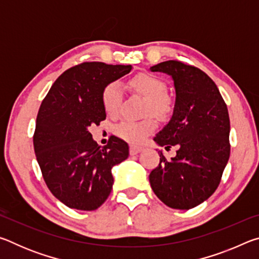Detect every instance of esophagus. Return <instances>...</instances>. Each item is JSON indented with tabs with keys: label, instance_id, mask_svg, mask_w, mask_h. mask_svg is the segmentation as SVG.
Here are the masks:
<instances>
[{
	"label": "esophagus",
	"instance_id": "1",
	"mask_svg": "<svg viewBox=\"0 0 259 259\" xmlns=\"http://www.w3.org/2000/svg\"><path fill=\"white\" fill-rule=\"evenodd\" d=\"M142 151H143V147H139V146H133V145H131L130 148H129L130 155H136V154H138V153H140Z\"/></svg>",
	"mask_w": 259,
	"mask_h": 259
}]
</instances>
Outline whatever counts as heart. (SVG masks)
<instances>
[{"label": "heart", "instance_id": "obj_1", "mask_svg": "<svg viewBox=\"0 0 259 259\" xmlns=\"http://www.w3.org/2000/svg\"><path fill=\"white\" fill-rule=\"evenodd\" d=\"M129 87L135 93L147 99L145 114H153L160 120H166L171 116L175 108L174 99L166 94V83L159 76L151 73H139L131 77ZM122 102V90L116 82H111L102 91L103 107L109 116H116L120 112ZM155 130V121L147 117L142 121H123L116 125L115 133L120 138L129 143L138 144Z\"/></svg>", "mask_w": 259, "mask_h": 259}]
</instances>
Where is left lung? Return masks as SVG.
Returning a JSON list of instances; mask_svg holds the SVG:
<instances>
[{
  "label": "left lung",
  "mask_w": 259,
  "mask_h": 259,
  "mask_svg": "<svg viewBox=\"0 0 259 259\" xmlns=\"http://www.w3.org/2000/svg\"><path fill=\"white\" fill-rule=\"evenodd\" d=\"M152 72L171 75L176 89L171 120L154 137L160 146H177V155L150 174L153 192L172 209L188 210L217 190L230 159V116L217 85L200 68L181 60H166Z\"/></svg>",
  "instance_id": "8db88e82"
}]
</instances>
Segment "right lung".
<instances>
[{"label": "right lung", "instance_id": "obj_1", "mask_svg": "<svg viewBox=\"0 0 259 259\" xmlns=\"http://www.w3.org/2000/svg\"><path fill=\"white\" fill-rule=\"evenodd\" d=\"M131 68L84 61L61 74L42 100L33 136L35 155L48 188L69 208H99L112 191V168L129 155L128 144L115 136L99 146L90 126L106 119L105 85Z\"/></svg>", "mask_w": 259, "mask_h": 259}]
</instances>
